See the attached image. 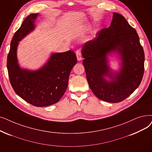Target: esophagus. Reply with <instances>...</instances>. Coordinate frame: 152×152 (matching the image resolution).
<instances>
[{
    "label": "esophagus",
    "mask_w": 152,
    "mask_h": 152,
    "mask_svg": "<svg viewBox=\"0 0 152 152\" xmlns=\"http://www.w3.org/2000/svg\"><path fill=\"white\" fill-rule=\"evenodd\" d=\"M76 56H77V59L78 61H81L82 60V56H81V52L80 50H77L76 52Z\"/></svg>",
    "instance_id": "obj_1"
}]
</instances>
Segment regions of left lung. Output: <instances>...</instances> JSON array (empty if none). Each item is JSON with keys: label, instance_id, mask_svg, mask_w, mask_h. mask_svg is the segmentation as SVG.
Masks as SVG:
<instances>
[{"label": "left lung", "instance_id": "left-lung-1", "mask_svg": "<svg viewBox=\"0 0 152 152\" xmlns=\"http://www.w3.org/2000/svg\"><path fill=\"white\" fill-rule=\"evenodd\" d=\"M112 52L117 53L122 61L118 72L109 68L107 55ZM81 53L89 86L99 99L119 102L139 86L144 72L143 49L136 30L121 14L113 13L110 27L83 45Z\"/></svg>", "mask_w": 152, "mask_h": 152}]
</instances>
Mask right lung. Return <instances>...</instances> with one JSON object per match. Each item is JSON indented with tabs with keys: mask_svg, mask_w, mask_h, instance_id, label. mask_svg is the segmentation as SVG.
I'll list each match as a JSON object with an SVG mask.
<instances>
[{
	"mask_svg": "<svg viewBox=\"0 0 152 152\" xmlns=\"http://www.w3.org/2000/svg\"><path fill=\"white\" fill-rule=\"evenodd\" d=\"M38 15V14H31L27 16L15 33L10 43L7 67L15 93L34 106L45 107L56 103L64 95L77 58L74 51L69 50L53 53L47 63L36 71L19 66L17 56L18 42L35 29Z\"/></svg>",
	"mask_w": 152,
	"mask_h": 152,
	"instance_id": "1",
	"label": "right lung"
}]
</instances>
